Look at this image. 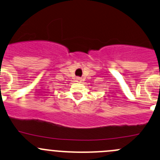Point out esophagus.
<instances>
[{"instance_id":"34e87169","label":"esophagus","mask_w":160,"mask_h":160,"mask_svg":"<svg viewBox=\"0 0 160 160\" xmlns=\"http://www.w3.org/2000/svg\"><path fill=\"white\" fill-rule=\"evenodd\" d=\"M81 81H82V79L80 78V77H77V82H78V83H80Z\"/></svg>"}]
</instances>
